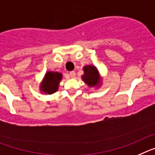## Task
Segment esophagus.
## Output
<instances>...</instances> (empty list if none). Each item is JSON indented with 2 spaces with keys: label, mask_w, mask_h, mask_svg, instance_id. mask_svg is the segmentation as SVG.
Masks as SVG:
<instances>
[{
  "label": "esophagus",
  "mask_w": 155,
  "mask_h": 155,
  "mask_svg": "<svg viewBox=\"0 0 155 155\" xmlns=\"http://www.w3.org/2000/svg\"><path fill=\"white\" fill-rule=\"evenodd\" d=\"M69 76H71L72 78H74L76 76V72H74V71H72V72H69Z\"/></svg>",
  "instance_id": "1"
}]
</instances>
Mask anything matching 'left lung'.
<instances>
[{
  "label": "left lung",
  "mask_w": 155,
  "mask_h": 155,
  "mask_svg": "<svg viewBox=\"0 0 155 155\" xmlns=\"http://www.w3.org/2000/svg\"><path fill=\"white\" fill-rule=\"evenodd\" d=\"M84 74L82 76L83 82L90 87H98L101 84L99 71L94 65H86L83 68Z\"/></svg>",
  "instance_id": "left-lung-1"
}]
</instances>
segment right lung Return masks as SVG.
Returning <instances> with one entry per match:
<instances>
[{"instance_id":"1","label":"right lung","mask_w":155,"mask_h":155,"mask_svg":"<svg viewBox=\"0 0 155 155\" xmlns=\"http://www.w3.org/2000/svg\"><path fill=\"white\" fill-rule=\"evenodd\" d=\"M62 79V74L58 72L48 71L44 75L43 83H40V92L52 94L58 90L59 83Z\"/></svg>"}]
</instances>
